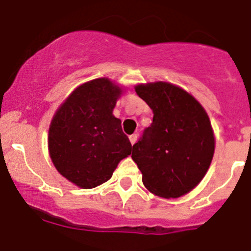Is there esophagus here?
Listing matches in <instances>:
<instances>
[{
  "mask_svg": "<svg viewBox=\"0 0 251 251\" xmlns=\"http://www.w3.org/2000/svg\"><path fill=\"white\" fill-rule=\"evenodd\" d=\"M130 142H131V144H135L136 143V141H137V135H136V133H133V135H130Z\"/></svg>",
  "mask_w": 251,
  "mask_h": 251,
  "instance_id": "34e87169",
  "label": "esophagus"
}]
</instances>
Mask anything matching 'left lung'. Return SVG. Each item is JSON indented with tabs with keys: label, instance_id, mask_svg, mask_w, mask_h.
Here are the masks:
<instances>
[{
	"label": "left lung",
	"instance_id": "left-lung-1",
	"mask_svg": "<svg viewBox=\"0 0 251 251\" xmlns=\"http://www.w3.org/2000/svg\"><path fill=\"white\" fill-rule=\"evenodd\" d=\"M153 121L132 147L143 184L163 198H178L206 174L215 151L209 116L189 93L168 82L136 86Z\"/></svg>",
	"mask_w": 251,
	"mask_h": 251
}]
</instances>
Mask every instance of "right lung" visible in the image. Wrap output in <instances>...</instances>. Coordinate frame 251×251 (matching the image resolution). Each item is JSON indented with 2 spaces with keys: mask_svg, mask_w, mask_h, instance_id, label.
I'll use <instances>...</instances> for the list:
<instances>
[{
  "mask_svg": "<svg viewBox=\"0 0 251 251\" xmlns=\"http://www.w3.org/2000/svg\"><path fill=\"white\" fill-rule=\"evenodd\" d=\"M120 92L108 78H96L77 87L53 116L50 159L58 173L81 188L107 182L119 161L131 154L120 119L113 115Z\"/></svg>",
  "mask_w": 251,
  "mask_h": 251,
  "instance_id": "add662e5",
  "label": "right lung"
}]
</instances>
